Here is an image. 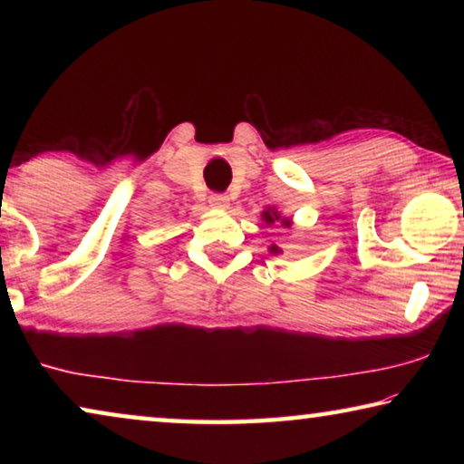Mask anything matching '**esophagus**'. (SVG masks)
Instances as JSON below:
<instances>
[{
	"label": "esophagus",
	"mask_w": 464,
	"mask_h": 464,
	"mask_svg": "<svg viewBox=\"0 0 464 464\" xmlns=\"http://www.w3.org/2000/svg\"><path fill=\"white\" fill-rule=\"evenodd\" d=\"M208 202H210V207H213V208H227V207H229V196L210 194Z\"/></svg>",
	"instance_id": "34e87169"
}]
</instances>
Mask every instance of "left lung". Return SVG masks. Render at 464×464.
Wrapping results in <instances>:
<instances>
[{"label":"left lung","mask_w":464,"mask_h":464,"mask_svg":"<svg viewBox=\"0 0 464 464\" xmlns=\"http://www.w3.org/2000/svg\"><path fill=\"white\" fill-rule=\"evenodd\" d=\"M262 218L266 221V225H276V227H285V229H288L290 225H293V221H290V218H286V217H280V213L276 208H266L264 213H262ZM270 251L272 254H282V249L278 247V246H270Z\"/></svg>","instance_id":"1"}]
</instances>
